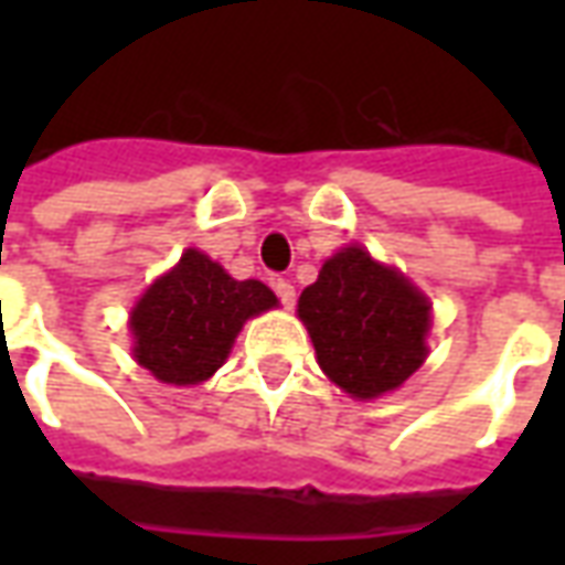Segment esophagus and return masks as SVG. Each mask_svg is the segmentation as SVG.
I'll return each mask as SVG.
<instances>
[{
  "instance_id": "34e87169",
  "label": "esophagus",
  "mask_w": 565,
  "mask_h": 565,
  "mask_svg": "<svg viewBox=\"0 0 565 565\" xmlns=\"http://www.w3.org/2000/svg\"><path fill=\"white\" fill-rule=\"evenodd\" d=\"M271 287H275V294H278V299H281L284 308L296 306V287L287 281V278H275V281H271Z\"/></svg>"
}]
</instances>
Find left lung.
I'll use <instances>...</instances> for the list:
<instances>
[{
    "label": "left lung",
    "mask_w": 565,
    "mask_h": 565,
    "mask_svg": "<svg viewBox=\"0 0 565 565\" xmlns=\"http://www.w3.org/2000/svg\"><path fill=\"white\" fill-rule=\"evenodd\" d=\"M299 320L327 379L354 399L403 387L429 354V299L360 245L323 263L299 296Z\"/></svg>",
    "instance_id": "left-lung-1"
}]
</instances>
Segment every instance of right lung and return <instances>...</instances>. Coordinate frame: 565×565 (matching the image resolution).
<instances>
[{
    "label": "right lung",
    "mask_w": 565,
    "mask_h": 565,
    "mask_svg": "<svg viewBox=\"0 0 565 565\" xmlns=\"http://www.w3.org/2000/svg\"><path fill=\"white\" fill-rule=\"evenodd\" d=\"M275 306L278 296L263 281H235L209 254L186 247L129 315L132 356L162 384H202L223 366L245 320Z\"/></svg>",
    "instance_id": "right-lung-1"
}]
</instances>
